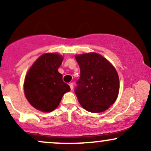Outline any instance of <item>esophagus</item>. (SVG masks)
I'll use <instances>...</instances> for the list:
<instances>
[{
  "instance_id": "obj_1",
  "label": "esophagus",
  "mask_w": 151,
  "mask_h": 151,
  "mask_svg": "<svg viewBox=\"0 0 151 151\" xmlns=\"http://www.w3.org/2000/svg\"><path fill=\"white\" fill-rule=\"evenodd\" d=\"M69 85H70V89H71V90L73 89V88H74L73 83H70V84H69Z\"/></svg>"
}]
</instances>
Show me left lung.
<instances>
[{
  "label": "left lung",
  "instance_id": "1",
  "mask_svg": "<svg viewBox=\"0 0 151 151\" xmlns=\"http://www.w3.org/2000/svg\"><path fill=\"white\" fill-rule=\"evenodd\" d=\"M80 79L76 88L79 104L91 113L107 110L116 101L119 92V74L114 65L99 54L76 55Z\"/></svg>",
  "mask_w": 151,
  "mask_h": 151
}]
</instances>
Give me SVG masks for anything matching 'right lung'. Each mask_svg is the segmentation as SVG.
Segmentation results:
<instances>
[{
    "mask_svg": "<svg viewBox=\"0 0 151 151\" xmlns=\"http://www.w3.org/2000/svg\"><path fill=\"white\" fill-rule=\"evenodd\" d=\"M64 57L47 52L39 57L27 71L24 81L25 96L31 106L42 112L58 108L62 96L70 91L58 72Z\"/></svg>",
    "mask_w": 151,
    "mask_h": 151,
    "instance_id": "obj_1",
    "label": "right lung"
}]
</instances>
